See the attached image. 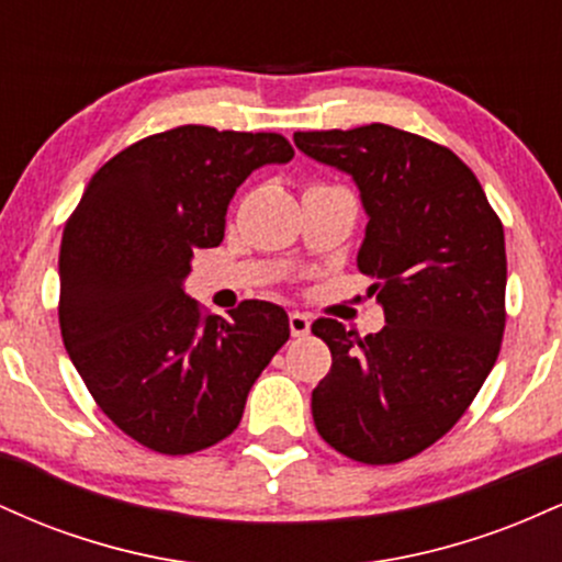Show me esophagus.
<instances>
[{
	"mask_svg": "<svg viewBox=\"0 0 562 562\" xmlns=\"http://www.w3.org/2000/svg\"><path fill=\"white\" fill-rule=\"evenodd\" d=\"M288 322H290V333H293V338H303V335H308V330H312V319L301 312H290Z\"/></svg>",
	"mask_w": 562,
	"mask_h": 562,
	"instance_id": "34e87169",
	"label": "esophagus"
}]
</instances>
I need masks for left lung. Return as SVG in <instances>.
<instances>
[{"label":"left lung","mask_w":562,"mask_h":562,"mask_svg":"<svg viewBox=\"0 0 562 562\" xmlns=\"http://www.w3.org/2000/svg\"><path fill=\"white\" fill-rule=\"evenodd\" d=\"M303 156L348 173L367 229L357 263L375 277L385 327L335 319L312 333L333 367L312 391L319 436L367 465L409 460L465 415L505 333V229L475 173L436 142L385 124L295 132Z\"/></svg>","instance_id":"left-lung-1"}]
</instances>
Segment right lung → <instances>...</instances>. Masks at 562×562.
Segmentation results:
<instances>
[{
  "label": "right lung",
  "instance_id": "1",
  "mask_svg": "<svg viewBox=\"0 0 562 562\" xmlns=\"http://www.w3.org/2000/svg\"><path fill=\"white\" fill-rule=\"evenodd\" d=\"M290 158L280 134L179 126L108 160L70 214L57 263L63 344L100 409L142 447L192 454L227 438L290 338L277 303L203 317L184 293L192 250L224 240L237 187Z\"/></svg>",
  "mask_w": 562,
  "mask_h": 562
}]
</instances>
